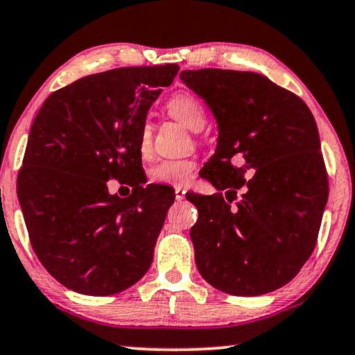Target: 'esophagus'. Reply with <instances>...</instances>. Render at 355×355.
<instances>
[{
    "label": "esophagus",
    "instance_id": "esophagus-1",
    "mask_svg": "<svg viewBox=\"0 0 355 355\" xmlns=\"http://www.w3.org/2000/svg\"><path fill=\"white\" fill-rule=\"evenodd\" d=\"M185 193L187 190H183L182 187H175V198H177V201H182L185 198Z\"/></svg>",
    "mask_w": 355,
    "mask_h": 355
}]
</instances>
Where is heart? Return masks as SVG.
I'll return each instance as SVG.
<instances>
[{"mask_svg":"<svg viewBox=\"0 0 355 355\" xmlns=\"http://www.w3.org/2000/svg\"><path fill=\"white\" fill-rule=\"evenodd\" d=\"M167 111L173 119L187 125L191 131H200L205 125L206 113L205 106L198 98L190 93H177L167 103ZM152 149V128L144 124L139 136V152L142 157H149ZM196 170V162L193 159H168L155 164L149 170V180L159 185L182 187L191 182Z\"/></svg>","mask_w":355,"mask_h":355,"instance_id":"1","label":"heart"}]
</instances>
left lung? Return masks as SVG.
Segmentation results:
<instances>
[{
  "mask_svg": "<svg viewBox=\"0 0 355 355\" xmlns=\"http://www.w3.org/2000/svg\"><path fill=\"white\" fill-rule=\"evenodd\" d=\"M180 78L219 129L203 167L218 193L190 195L198 208L190 231L196 267L224 293H270L316 245L329 193L316 121L302 98L254 71L183 70Z\"/></svg>",
  "mask_w": 355,
  "mask_h": 355,
  "instance_id": "1",
  "label": "left lung"
}]
</instances>
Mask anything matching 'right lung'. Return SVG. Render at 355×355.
I'll return each instance as SVG.
<instances>
[{
	"mask_svg": "<svg viewBox=\"0 0 355 355\" xmlns=\"http://www.w3.org/2000/svg\"><path fill=\"white\" fill-rule=\"evenodd\" d=\"M178 69L88 75L53 92L35 116L17 198L35 255L67 288L106 297L149 270L175 195L164 185H142L139 136ZM113 178L133 187L128 199L107 191Z\"/></svg>",
	"mask_w": 355,
	"mask_h": 355,
	"instance_id": "obj_1",
	"label": "right lung"
}]
</instances>
